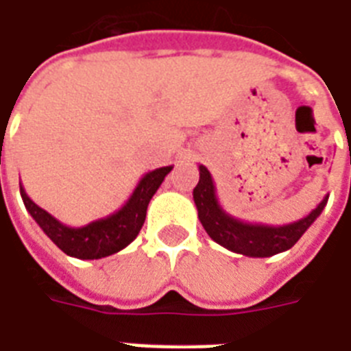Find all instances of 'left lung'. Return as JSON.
<instances>
[{"label":"left lung","mask_w":351,"mask_h":351,"mask_svg":"<svg viewBox=\"0 0 351 351\" xmlns=\"http://www.w3.org/2000/svg\"><path fill=\"white\" fill-rule=\"evenodd\" d=\"M328 199L329 195L324 197L311 214L298 221L274 227L262 223L241 221L225 212L215 195L214 178L204 165H199V184L193 189V201L199 212V219L210 238L232 253L253 256V258L274 256L277 253L288 251L316 221L322 210L326 208Z\"/></svg>","instance_id":"left-lung-1"}]
</instances>
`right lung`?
<instances>
[{
  "label": "right lung",
  "mask_w": 351,
  "mask_h": 351,
  "mask_svg": "<svg viewBox=\"0 0 351 351\" xmlns=\"http://www.w3.org/2000/svg\"><path fill=\"white\" fill-rule=\"evenodd\" d=\"M171 169L173 165L149 171L137 182L134 193L130 195L124 206L83 227H69L56 219L50 212H46L37 202L31 201L22 184H20V195L31 217L63 253L82 261H96L119 253L121 249L136 240L147 217V206L150 199L162 186L163 178L171 173Z\"/></svg>",
  "instance_id": "right-lung-1"
}]
</instances>
